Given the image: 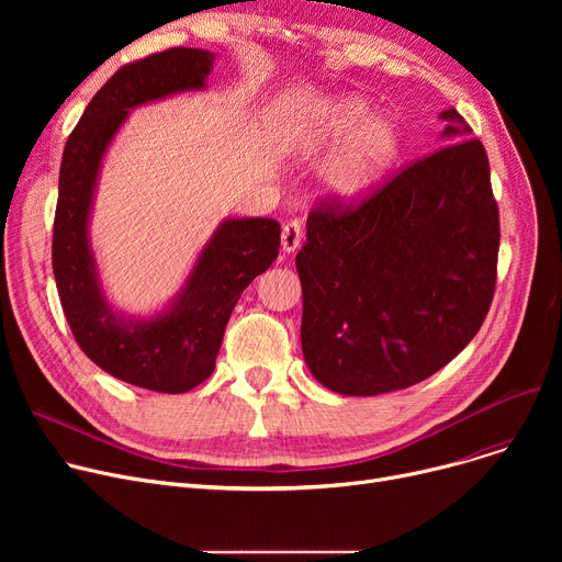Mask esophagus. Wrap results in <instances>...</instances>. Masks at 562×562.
<instances>
[{"label":"esophagus","mask_w":562,"mask_h":562,"mask_svg":"<svg viewBox=\"0 0 562 562\" xmlns=\"http://www.w3.org/2000/svg\"><path fill=\"white\" fill-rule=\"evenodd\" d=\"M301 241H303V225L299 221H289L284 227H282V250L284 252H293L301 248Z\"/></svg>","instance_id":"34e87169"}]
</instances>
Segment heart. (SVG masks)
I'll use <instances>...</instances> for the list:
<instances>
[{
    "label": "heart",
    "mask_w": 562,
    "mask_h": 562,
    "mask_svg": "<svg viewBox=\"0 0 562 562\" xmlns=\"http://www.w3.org/2000/svg\"><path fill=\"white\" fill-rule=\"evenodd\" d=\"M367 117L369 104L364 100L346 98L299 115L293 125H289L286 136L293 145L310 150L360 127L367 123ZM398 150L401 136L396 125L385 117H373L330 166L328 182L339 195L358 198L382 180V175L394 166Z\"/></svg>",
    "instance_id": "b5f03b06"
}]
</instances>
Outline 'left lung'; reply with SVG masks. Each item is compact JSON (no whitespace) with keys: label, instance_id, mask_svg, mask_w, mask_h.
I'll use <instances>...</instances> for the list:
<instances>
[{"label":"left lung","instance_id":"obj_1","mask_svg":"<svg viewBox=\"0 0 562 562\" xmlns=\"http://www.w3.org/2000/svg\"><path fill=\"white\" fill-rule=\"evenodd\" d=\"M439 117L451 143L358 198H321L307 216L296 255L303 356L337 394L417 385L490 312L501 229L487 153L464 138L471 127L456 109Z\"/></svg>","mask_w":562,"mask_h":562}]
</instances>
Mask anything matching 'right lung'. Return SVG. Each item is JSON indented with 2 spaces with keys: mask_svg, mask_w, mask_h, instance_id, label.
Here are the masks:
<instances>
[{
  "mask_svg": "<svg viewBox=\"0 0 562 562\" xmlns=\"http://www.w3.org/2000/svg\"><path fill=\"white\" fill-rule=\"evenodd\" d=\"M212 64L214 54L206 49L170 47L123 66L88 102L58 172L52 269L75 341L113 378L161 394H184L212 375L236 301L278 257L280 223H221L180 299L166 314L140 323L121 318L106 305L86 225L102 155L127 111L202 88Z\"/></svg>",
  "mask_w": 562,
  "mask_h": 562,
  "instance_id": "add662e5",
  "label": "right lung"
}]
</instances>
